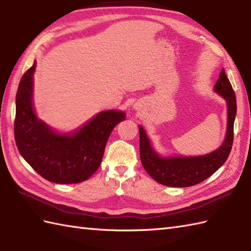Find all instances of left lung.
Instances as JSON below:
<instances>
[{"label":"left lung","instance_id":"1","mask_svg":"<svg viewBox=\"0 0 251 251\" xmlns=\"http://www.w3.org/2000/svg\"><path fill=\"white\" fill-rule=\"evenodd\" d=\"M215 90L226 100L227 128L223 145L218 150L207 155L163 158L153 150L146 131L141 126L139 127L142 166L156 182L167 186H175V188H186L201 183V181L214 175L226 163L233 146L236 97L225 69H222L220 72L219 78L215 85Z\"/></svg>","mask_w":251,"mask_h":251}]
</instances>
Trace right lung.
<instances>
[{"label":"right lung","mask_w":251,"mask_h":251,"mask_svg":"<svg viewBox=\"0 0 251 251\" xmlns=\"http://www.w3.org/2000/svg\"><path fill=\"white\" fill-rule=\"evenodd\" d=\"M35 63L20 79L16 95L15 141L25 162L54 183H78L97 170L110 134L125 120L121 111H103L75 134L58 135L37 119L32 106Z\"/></svg>","instance_id":"add662e5"}]
</instances>
